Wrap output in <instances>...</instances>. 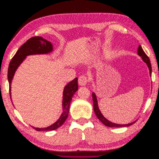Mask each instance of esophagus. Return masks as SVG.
Listing matches in <instances>:
<instances>
[{
  "label": "esophagus",
  "mask_w": 159,
  "mask_h": 159,
  "mask_svg": "<svg viewBox=\"0 0 159 159\" xmlns=\"http://www.w3.org/2000/svg\"><path fill=\"white\" fill-rule=\"evenodd\" d=\"M88 82V78L85 75H81L78 78V83L81 85H85Z\"/></svg>",
  "instance_id": "34e87169"
}]
</instances>
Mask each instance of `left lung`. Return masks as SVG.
<instances>
[{"label": "left lung", "mask_w": 159, "mask_h": 159, "mask_svg": "<svg viewBox=\"0 0 159 159\" xmlns=\"http://www.w3.org/2000/svg\"><path fill=\"white\" fill-rule=\"evenodd\" d=\"M138 54L139 55L142 57L143 61L147 63V66L148 67V69L150 71V75L151 76V73H152V67H151V61H150V59L148 58V57L147 55L144 53V51H143V49L141 48V46L139 45V49H138ZM92 98H93V110L94 111H95V114L96 115L97 118L100 120L104 124L105 126H108V127H122V126H130L132 124H133L134 123L136 122H133L132 123L130 124H115L113 122H111L109 120H108L106 118H105L104 117V116L102 114V113L100 112V111L98 108V101H97V98L96 96L95 95V93H92Z\"/></svg>", "instance_id": "left-lung-1"}]
</instances>
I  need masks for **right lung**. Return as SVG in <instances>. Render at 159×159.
Instances as JSON below:
<instances>
[{"mask_svg":"<svg viewBox=\"0 0 159 159\" xmlns=\"http://www.w3.org/2000/svg\"><path fill=\"white\" fill-rule=\"evenodd\" d=\"M53 50L52 45L50 42L44 39L41 37H33L30 38L16 51V53L12 58L8 69V80L9 83V93L11 94V81L15 73L19 66L20 64L23 62L25 58L27 55L35 54H44L48 53ZM78 89V78H75L71 82L68 84L64 88L63 98V111L58 120L55 122L52 125L45 128H34L37 131L41 130H54L57 129L65 122L68 117L70 111V106L74 94Z\"/></svg>","mask_w":159,"mask_h":159,"instance_id":"1","label":"right lung"}]
</instances>
